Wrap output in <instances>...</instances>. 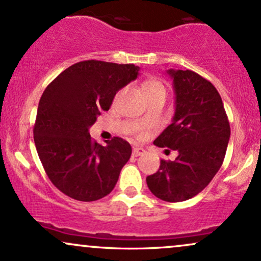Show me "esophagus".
Masks as SVG:
<instances>
[{"label": "esophagus", "instance_id": "obj_1", "mask_svg": "<svg viewBox=\"0 0 261 261\" xmlns=\"http://www.w3.org/2000/svg\"><path fill=\"white\" fill-rule=\"evenodd\" d=\"M145 149L141 148V147H134L133 148V155L134 157H139V155H142L145 154Z\"/></svg>", "mask_w": 261, "mask_h": 261}]
</instances>
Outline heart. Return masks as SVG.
Listing matches in <instances>:
<instances>
[{"instance_id": "b5f03b06", "label": "heart", "mask_w": 261, "mask_h": 261, "mask_svg": "<svg viewBox=\"0 0 261 261\" xmlns=\"http://www.w3.org/2000/svg\"><path fill=\"white\" fill-rule=\"evenodd\" d=\"M143 88H145L146 94H147L148 98H152L154 97V95H160V94L166 95L167 93L166 83H164L162 80H158V79L147 80L145 83H143Z\"/></svg>"}]
</instances>
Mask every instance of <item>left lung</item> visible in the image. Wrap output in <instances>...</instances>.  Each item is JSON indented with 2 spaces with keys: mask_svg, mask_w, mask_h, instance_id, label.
<instances>
[{
  "mask_svg": "<svg viewBox=\"0 0 261 261\" xmlns=\"http://www.w3.org/2000/svg\"><path fill=\"white\" fill-rule=\"evenodd\" d=\"M168 73L174 85L175 114L153 143L174 149L178 155L174 161L161 160L160 169L146 181L158 199L179 202L201 193L216 175L230 127L220 93L210 81L190 70Z\"/></svg>",
  "mask_w": 261,
  "mask_h": 261,
  "instance_id": "8db88e82",
  "label": "left lung"
}]
</instances>
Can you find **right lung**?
I'll return each instance as SVG.
<instances>
[{"label":"right lung","mask_w":261,"mask_h":261,"mask_svg":"<svg viewBox=\"0 0 261 261\" xmlns=\"http://www.w3.org/2000/svg\"><path fill=\"white\" fill-rule=\"evenodd\" d=\"M133 64L77 62L45 88L35 119L34 142L45 173L65 195L95 201L112 193L131 146L114 137L101 146L88 130L109 110L116 92L137 79Z\"/></svg>","instance_id":"1"}]
</instances>
